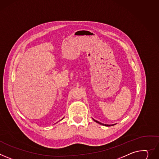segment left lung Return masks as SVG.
Segmentation results:
<instances>
[{
	"label": "left lung",
	"instance_id": "8db88e82",
	"mask_svg": "<svg viewBox=\"0 0 159 159\" xmlns=\"http://www.w3.org/2000/svg\"><path fill=\"white\" fill-rule=\"evenodd\" d=\"M93 119V120L94 121V122H97V123H98V124H101V125H105V126H111V125H115L116 124H103V123H101V122H99V121H97L96 120H95V119Z\"/></svg>",
	"mask_w": 159,
	"mask_h": 159
}]
</instances>
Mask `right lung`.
Segmentation results:
<instances>
[{
  "mask_svg": "<svg viewBox=\"0 0 159 159\" xmlns=\"http://www.w3.org/2000/svg\"><path fill=\"white\" fill-rule=\"evenodd\" d=\"M63 119H64V118H63V119H61V120H63Z\"/></svg>",
  "mask_w": 159,
  "mask_h": 159,
  "instance_id": "obj_1",
  "label": "right lung"
}]
</instances>
